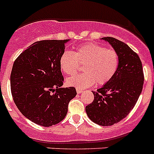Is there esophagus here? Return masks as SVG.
I'll return each instance as SVG.
<instances>
[{
    "instance_id": "obj_1",
    "label": "esophagus",
    "mask_w": 154,
    "mask_h": 154,
    "mask_svg": "<svg viewBox=\"0 0 154 154\" xmlns=\"http://www.w3.org/2000/svg\"><path fill=\"white\" fill-rule=\"evenodd\" d=\"M76 91H77V93H78V94H81L83 91L82 89H79V88H76Z\"/></svg>"
}]
</instances>
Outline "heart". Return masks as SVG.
Instances as JSON below:
<instances>
[{"label":"heart","mask_w":154,"mask_h":154,"mask_svg":"<svg viewBox=\"0 0 154 154\" xmlns=\"http://www.w3.org/2000/svg\"><path fill=\"white\" fill-rule=\"evenodd\" d=\"M118 53L114 49H108L96 43L81 45L75 52L65 51L60 58V67L66 75L75 74L83 65L84 73L66 79L69 86L84 89L96 84L103 85L111 81L119 66Z\"/></svg>","instance_id":"obj_1"}]
</instances>
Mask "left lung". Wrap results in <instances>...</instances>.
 Instances as JSON below:
<instances>
[{"instance_id":"8db88e82","label":"left lung","mask_w":154,"mask_h":154,"mask_svg":"<svg viewBox=\"0 0 154 154\" xmlns=\"http://www.w3.org/2000/svg\"><path fill=\"white\" fill-rule=\"evenodd\" d=\"M119 55L118 71L112 79L92 91L94 101L85 107L87 115L95 124L111 126L128 116L143 89L142 63L139 56L126 43L115 38L103 37Z\"/></svg>"}]
</instances>
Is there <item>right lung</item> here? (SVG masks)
I'll return each instance as SVG.
<instances>
[{
    "instance_id": "1",
    "label": "right lung",
    "mask_w": 154,
    "mask_h": 154,
    "mask_svg": "<svg viewBox=\"0 0 154 154\" xmlns=\"http://www.w3.org/2000/svg\"><path fill=\"white\" fill-rule=\"evenodd\" d=\"M68 41L36 42L20 53L13 65V99L23 115L36 125L49 127L63 121L69 103L77 94L74 87H61L64 78L60 58Z\"/></svg>"
}]
</instances>
